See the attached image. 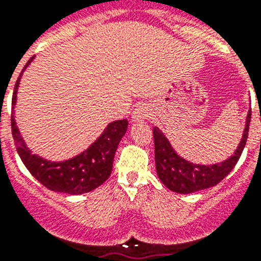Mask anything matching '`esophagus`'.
<instances>
[{
	"mask_svg": "<svg viewBox=\"0 0 261 261\" xmlns=\"http://www.w3.org/2000/svg\"><path fill=\"white\" fill-rule=\"evenodd\" d=\"M149 115H150V112H149L148 107L144 104H139L137 105L134 111H133L131 117H133V120H134V122H144V120L148 119Z\"/></svg>",
	"mask_w": 261,
	"mask_h": 261,
	"instance_id": "1",
	"label": "esophagus"
}]
</instances>
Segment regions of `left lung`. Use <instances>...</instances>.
Returning <instances> with one entry per match:
<instances>
[{"label": "left lung", "instance_id": "left-lung-1", "mask_svg": "<svg viewBox=\"0 0 261 261\" xmlns=\"http://www.w3.org/2000/svg\"><path fill=\"white\" fill-rule=\"evenodd\" d=\"M249 123L250 111L246 116L241 142L236 149L234 154L226 159L224 162L208 164V166L185 160L184 157H180L175 152V149L172 148V145L170 144L166 135L163 134V131L159 130L157 127H153L157 176L166 188L180 194L200 192V190L218 185L230 174V171L240 160L242 150L245 148L246 139H248Z\"/></svg>", "mask_w": 261, "mask_h": 261}]
</instances>
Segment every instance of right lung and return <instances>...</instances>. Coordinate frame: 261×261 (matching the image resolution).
I'll return each mask as SVG.
<instances>
[{
	"mask_svg": "<svg viewBox=\"0 0 261 261\" xmlns=\"http://www.w3.org/2000/svg\"><path fill=\"white\" fill-rule=\"evenodd\" d=\"M33 60L34 57L29 60L24 69L31 64ZM24 69L21 71V73L24 72ZM21 73L16 82L13 97H12L11 123L16 149L21 162L27 167V170L39 184H42L51 192L67 193L73 196V194L89 193L101 186L112 172L115 153H116L120 139L126 134L127 127H128L127 119L109 123L102 131V134L99 135L89 148L68 160L50 162L47 159H43L42 156L34 154L33 150H30L29 146L25 145L23 137L20 135L19 128L16 126L15 116H13L16 98H17L16 94L19 89Z\"/></svg>",
	"mask_w": 261,
	"mask_h": 261,
	"instance_id": "1",
	"label": "right lung"
}]
</instances>
